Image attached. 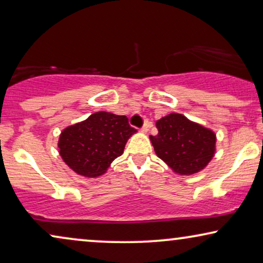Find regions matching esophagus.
<instances>
[{
    "instance_id": "34e87169",
    "label": "esophagus",
    "mask_w": 263,
    "mask_h": 263,
    "mask_svg": "<svg viewBox=\"0 0 263 263\" xmlns=\"http://www.w3.org/2000/svg\"><path fill=\"white\" fill-rule=\"evenodd\" d=\"M148 128H149L148 122H146V123L143 124V127L141 128V132H142V133H147V132H148Z\"/></svg>"
}]
</instances>
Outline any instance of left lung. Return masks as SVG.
I'll list each match as a JSON object with an SVG mask.
<instances>
[{"label": "left lung", "mask_w": 263, "mask_h": 263, "mask_svg": "<svg viewBox=\"0 0 263 263\" xmlns=\"http://www.w3.org/2000/svg\"><path fill=\"white\" fill-rule=\"evenodd\" d=\"M158 134L151 135L156 154L176 174L194 175L204 168L215 153L214 132L181 114L157 121Z\"/></svg>", "instance_id": "1"}]
</instances>
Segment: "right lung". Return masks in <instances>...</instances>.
<instances>
[{"label": "right lung", "mask_w": 263, "mask_h": 263, "mask_svg": "<svg viewBox=\"0 0 263 263\" xmlns=\"http://www.w3.org/2000/svg\"><path fill=\"white\" fill-rule=\"evenodd\" d=\"M136 133L127 116L99 111L87 120L63 129L59 140L64 163L77 174L97 177L123 153L128 139Z\"/></svg>", "instance_id": "right-lung-1"}]
</instances>
